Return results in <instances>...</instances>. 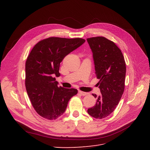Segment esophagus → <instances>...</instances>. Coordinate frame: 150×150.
Segmentation results:
<instances>
[{"mask_svg": "<svg viewBox=\"0 0 150 150\" xmlns=\"http://www.w3.org/2000/svg\"><path fill=\"white\" fill-rule=\"evenodd\" d=\"M78 93L81 95V96H86V95L88 94V93H85V92H83V91H79Z\"/></svg>", "mask_w": 150, "mask_h": 150, "instance_id": "obj_1", "label": "esophagus"}]
</instances>
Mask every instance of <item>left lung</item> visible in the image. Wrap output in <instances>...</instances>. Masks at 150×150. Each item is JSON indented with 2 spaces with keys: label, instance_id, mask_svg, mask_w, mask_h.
Segmentation results:
<instances>
[{
  "label": "left lung",
  "instance_id": "obj_1",
  "mask_svg": "<svg viewBox=\"0 0 150 150\" xmlns=\"http://www.w3.org/2000/svg\"><path fill=\"white\" fill-rule=\"evenodd\" d=\"M93 54L95 71L99 79L101 95L97 96L94 106L88 110V114L96 119L111 115L118 104L125 90L126 63L121 51L111 40L98 37L87 39Z\"/></svg>",
  "mask_w": 150,
  "mask_h": 150
}]
</instances>
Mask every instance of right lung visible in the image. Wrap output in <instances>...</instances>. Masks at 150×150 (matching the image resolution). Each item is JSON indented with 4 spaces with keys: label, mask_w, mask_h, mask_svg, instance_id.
<instances>
[{
    "label": "right lung",
    "mask_w": 150,
    "mask_h": 150,
    "mask_svg": "<svg viewBox=\"0 0 150 150\" xmlns=\"http://www.w3.org/2000/svg\"><path fill=\"white\" fill-rule=\"evenodd\" d=\"M82 38L51 37L40 40L25 62V85L33 108L45 119L54 120L65 112L69 99L78 90L58 86L54 76H60V63L67 54L81 46Z\"/></svg>",
    "instance_id": "right-lung-1"
}]
</instances>
